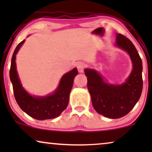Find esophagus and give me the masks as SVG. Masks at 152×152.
I'll use <instances>...</instances> for the list:
<instances>
[{
  "instance_id": "obj_1",
  "label": "esophagus",
  "mask_w": 152,
  "mask_h": 152,
  "mask_svg": "<svg viewBox=\"0 0 152 152\" xmlns=\"http://www.w3.org/2000/svg\"><path fill=\"white\" fill-rule=\"evenodd\" d=\"M85 67H86V64H85L84 63H83V62H80V63H78L77 64V68L78 71L80 72H84Z\"/></svg>"
}]
</instances>
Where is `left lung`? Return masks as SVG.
Returning <instances> with one entry per match:
<instances>
[{"label":"left lung","mask_w":152,"mask_h":152,"mask_svg":"<svg viewBox=\"0 0 152 152\" xmlns=\"http://www.w3.org/2000/svg\"><path fill=\"white\" fill-rule=\"evenodd\" d=\"M115 46L129 54L133 64L132 72L124 83L109 84L95 70H84L93 108L98 113L111 119L120 118L129 113L142 91V63L134 45L125 36L117 33Z\"/></svg>","instance_id":"left-lung-1"}]
</instances>
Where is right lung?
Here are the masks:
<instances>
[{"instance_id": "obj_1", "label": "right lung", "mask_w": 152, "mask_h": 152, "mask_svg": "<svg viewBox=\"0 0 152 152\" xmlns=\"http://www.w3.org/2000/svg\"><path fill=\"white\" fill-rule=\"evenodd\" d=\"M25 41H22L16 46L12 55L10 70V77L13 86L16 102L25 113L34 119L44 120L57 118L68 104L74 78L78 74L77 70L75 68L64 74L60 80L57 89L52 94L46 96H32L23 87L18 77L15 62L16 54Z\"/></svg>"}]
</instances>
